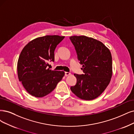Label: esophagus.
<instances>
[{
    "instance_id": "esophagus-1",
    "label": "esophagus",
    "mask_w": 134,
    "mask_h": 134,
    "mask_svg": "<svg viewBox=\"0 0 134 134\" xmlns=\"http://www.w3.org/2000/svg\"><path fill=\"white\" fill-rule=\"evenodd\" d=\"M71 75V73L70 72H66L65 73H64V75H65V76H68L69 75Z\"/></svg>"
}]
</instances>
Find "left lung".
Masks as SVG:
<instances>
[{"mask_svg":"<svg viewBox=\"0 0 134 134\" xmlns=\"http://www.w3.org/2000/svg\"><path fill=\"white\" fill-rule=\"evenodd\" d=\"M83 74H75L77 83L71 91L82 99L90 100L99 96L108 86L112 76L110 51L102 42L86 36L70 37Z\"/></svg>","mask_w":134,"mask_h":134,"instance_id":"obj_1","label":"left lung"}]
</instances>
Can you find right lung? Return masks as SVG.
Instances as JSON below:
<instances>
[{
	"label": "right lung",
	"mask_w": 134,
	"mask_h": 134,
	"mask_svg": "<svg viewBox=\"0 0 134 134\" xmlns=\"http://www.w3.org/2000/svg\"><path fill=\"white\" fill-rule=\"evenodd\" d=\"M64 36L46 35L29 42L18 61V75L26 91L32 96L43 97L50 93L64 75L63 71L48 68V61H54V52Z\"/></svg>",
	"instance_id": "right-lung-1"
}]
</instances>
